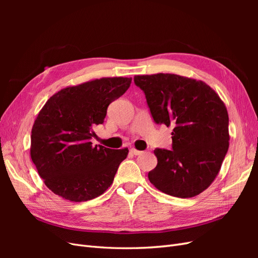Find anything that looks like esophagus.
I'll return each instance as SVG.
<instances>
[{
	"instance_id": "1",
	"label": "esophagus",
	"mask_w": 258,
	"mask_h": 258,
	"mask_svg": "<svg viewBox=\"0 0 258 258\" xmlns=\"http://www.w3.org/2000/svg\"><path fill=\"white\" fill-rule=\"evenodd\" d=\"M130 153L137 156V155H140V154H141L142 152H141V151H138V150H136V148H131V150H130Z\"/></svg>"
}]
</instances>
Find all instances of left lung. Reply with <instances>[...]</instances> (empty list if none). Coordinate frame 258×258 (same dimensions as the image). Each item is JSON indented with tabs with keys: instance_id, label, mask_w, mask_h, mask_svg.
<instances>
[{
	"instance_id": "obj_1",
	"label": "left lung",
	"mask_w": 258,
	"mask_h": 258,
	"mask_svg": "<svg viewBox=\"0 0 258 258\" xmlns=\"http://www.w3.org/2000/svg\"><path fill=\"white\" fill-rule=\"evenodd\" d=\"M156 123L172 126V150L156 148L150 182L167 195L191 198L220 172L229 147L228 113L205 82L176 74L136 75Z\"/></svg>"
}]
</instances>
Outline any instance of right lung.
<instances>
[{
  "label": "right lung",
  "mask_w": 258,
  "mask_h": 258,
  "mask_svg": "<svg viewBox=\"0 0 258 258\" xmlns=\"http://www.w3.org/2000/svg\"><path fill=\"white\" fill-rule=\"evenodd\" d=\"M131 77H103L61 89L38 113L31 131V159L45 185L63 199L82 202L102 195L128 148L92 146L93 127L130 87Z\"/></svg>",
  "instance_id": "add662e5"
}]
</instances>
